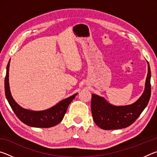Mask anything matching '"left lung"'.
<instances>
[{
	"label": "left lung",
	"mask_w": 157,
	"mask_h": 157,
	"mask_svg": "<svg viewBox=\"0 0 157 157\" xmlns=\"http://www.w3.org/2000/svg\"><path fill=\"white\" fill-rule=\"evenodd\" d=\"M147 63V75L145 89L136 102L129 105L115 106L105 98L92 94L91 112L95 123L105 130L125 128L134 123L147 107L151 95V71Z\"/></svg>",
	"instance_id": "8db88e82"
}]
</instances>
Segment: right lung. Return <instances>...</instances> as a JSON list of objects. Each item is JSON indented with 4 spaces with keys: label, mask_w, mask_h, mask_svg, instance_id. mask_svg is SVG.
I'll return each mask as SVG.
<instances>
[{
    "label": "right lung",
    "mask_w": 157,
    "mask_h": 157,
    "mask_svg": "<svg viewBox=\"0 0 157 157\" xmlns=\"http://www.w3.org/2000/svg\"><path fill=\"white\" fill-rule=\"evenodd\" d=\"M10 63V60L7 66L5 79V96L18 119L24 124L33 127L48 128L59 124L64 117L68 105L78 94L61 100L57 105L45 110L33 111L23 108L14 100L10 91L9 84Z\"/></svg>",
    "instance_id": "right-lung-1"
}]
</instances>
